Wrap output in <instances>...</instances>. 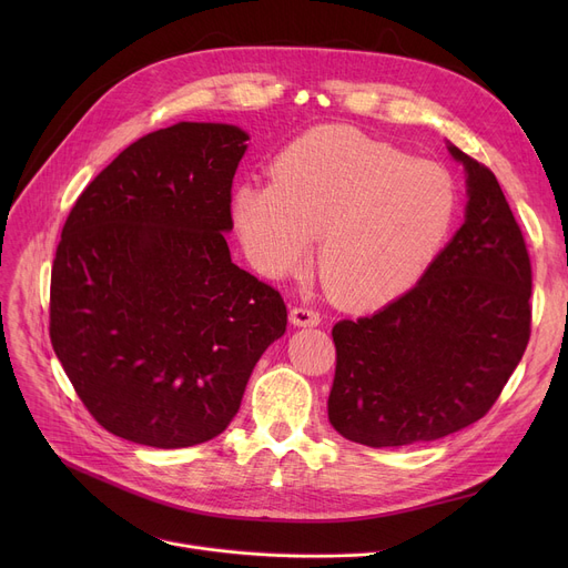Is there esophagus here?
<instances>
[{
	"label": "esophagus",
	"instance_id": "obj_1",
	"mask_svg": "<svg viewBox=\"0 0 568 568\" xmlns=\"http://www.w3.org/2000/svg\"><path fill=\"white\" fill-rule=\"evenodd\" d=\"M290 322L296 326H317L322 322L320 313L308 308V306H294L290 311Z\"/></svg>",
	"mask_w": 568,
	"mask_h": 568
}]
</instances>
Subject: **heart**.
<instances>
[{
	"label": "heart",
	"instance_id": "1",
	"mask_svg": "<svg viewBox=\"0 0 568 568\" xmlns=\"http://www.w3.org/2000/svg\"><path fill=\"white\" fill-rule=\"evenodd\" d=\"M246 255L264 276L317 272L338 302L379 306L419 278L456 214L444 168L347 126H322L287 144L272 182L246 179L232 195Z\"/></svg>",
	"mask_w": 568,
	"mask_h": 568
}]
</instances>
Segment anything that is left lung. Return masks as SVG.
I'll list each match as a JSON object with an SVG mask.
<instances>
[{
	"instance_id": "1",
	"label": "left lung",
	"mask_w": 568,
	"mask_h": 568,
	"mask_svg": "<svg viewBox=\"0 0 568 568\" xmlns=\"http://www.w3.org/2000/svg\"><path fill=\"white\" fill-rule=\"evenodd\" d=\"M465 223L422 281L382 311L341 320L329 422L366 446H407L458 433L499 398L531 326V264L495 174L458 146Z\"/></svg>"
}]
</instances>
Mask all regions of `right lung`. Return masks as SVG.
Listing matches in <instances>:
<instances>
[{"label": "right lung", "mask_w": 568, "mask_h": 568, "mask_svg": "<svg viewBox=\"0 0 568 568\" xmlns=\"http://www.w3.org/2000/svg\"><path fill=\"white\" fill-rule=\"evenodd\" d=\"M248 135L179 122L129 144L62 230L50 341L112 435L182 449L221 435L262 352L285 334L278 290L239 268L232 179Z\"/></svg>", "instance_id": "add662e5"}]
</instances>
